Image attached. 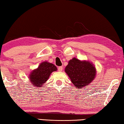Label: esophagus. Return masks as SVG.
<instances>
[{
  "label": "esophagus",
  "instance_id": "obj_1",
  "mask_svg": "<svg viewBox=\"0 0 124 124\" xmlns=\"http://www.w3.org/2000/svg\"><path fill=\"white\" fill-rule=\"evenodd\" d=\"M62 69H63L62 66H59V67H58V71H62Z\"/></svg>",
  "mask_w": 124,
  "mask_h": 124
}]
</instances>
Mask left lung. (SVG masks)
Wrapping results in <instances>:
<instances>
[{
	"label": "left lung",
	"instance_id": "obj_1",
	"mask_svg": "<svg viewBox=\"0 0 124 124\" xmlns=\"http://www.w3.org/2000/svg\"><path fill=\"white\" fill-rule=\"evenodd\" d=\"M65 71L74 85L79 89L89 85L97 74L96 69L92 62L75 58L69 61Z\"/></svg>",
	"mask_w": 124,
	"mask_h": 124
}]
</instances>
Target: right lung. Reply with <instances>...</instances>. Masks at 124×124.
<instances>
[{"label": "right lung", "mask_w": 124, "mask_h": 124, "mask_svg": "<svg viewBox=\"0 0 124 124\" xmlns=\"http://www.w3.org/2000/svg\"><path fill=\"white\" fill-rule=\"evenodd\" d=\"M57 70V68L53 64L48 62L40 63L38 68L33 70L30 73L29 78L31 84L36 87H42L47 82L50 74Z\"/></svg>", "instance_id": "right-lung-1"}]
</instances>
